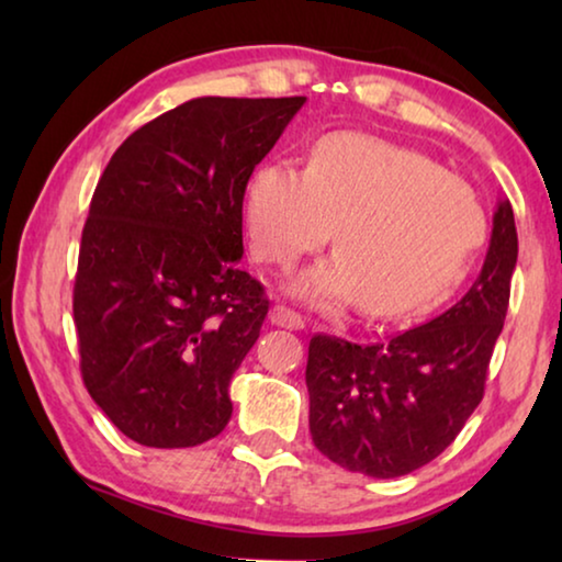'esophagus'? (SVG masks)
I'll return each mask as SVG.
<instances>
[{
  "label": "esophagus",
  "mask_w": 562,
  "mask_h": 562,
  "mask_svg": "<svg viewBox=\"0 0 562 562\" xmlns=\"http://www.w3.org/2000/svg\"><path fill=\"white\" fill-rule=\"evenodd\" d=\"M270 322L278 327H284V329H302L304 327V317L297 315L294 310L284 307V304H274L270 312Z\"/></svg>",
  "instance_id": "1"
}]
</instances>
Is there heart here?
I'll return each instance as SVG.
<instances>
[{
	"label": "heart",
	"instance_id": "b5f03b06",
	"mask_svg": "<svg viewBox=\"0 0 562 562\" xmlns=\"http://www.w3.org/2000/svg\"><path fill=\"white\" fill-rule=\"evenodd\" d=\"M255 258L290 268L331 235L339 250L292 280L312 307L364 302L374 317L431 307L479 250L486 217L461 180L418 150L337 131L319 138L307 168L272 160L245 195Z\"/></svg>",
	"mask_w": 562,
	"mask_h": 562
}]
</instances>
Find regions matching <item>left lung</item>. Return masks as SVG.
<instances>
[{
  "instance_id": "obj_1",
  "label": "left lung",
  "mask_w": 562,
  "mask_h": 562,
  "mask_svg": "<svg viewBox=\"0 0 562 562\" xmlns=\"http://www.w3.org/2000/svg\"><path fill=\"white\" fill-rule=\"evenodd\" d=\"M516 260V221L501 198L481 274L443 315L374 345L312 337L310 434L329 461L396 479L451 446L483 398Z\"/></svg>"
}]
</instances>
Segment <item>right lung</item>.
I'll return each mask as SVG.
<instances>
[{
  "label": "right lung",
  "instance_id": "add662e5",
  "mask_svg": "<svg viewBox=\"0 0 562 562\" xmlns=\"http://www.w3.org/2000/svg\"><path fill=\"white\" fill-rule=\"evenodd\" d=\"M304 101H186L133 131L99 178L74 322L83 384L131 441L188 449L231 422L227 386L270 310L237 268L245 188Z\"/></svg>",
  "mask_w": 562,
  "mask_h": 562
}]
</instances>
